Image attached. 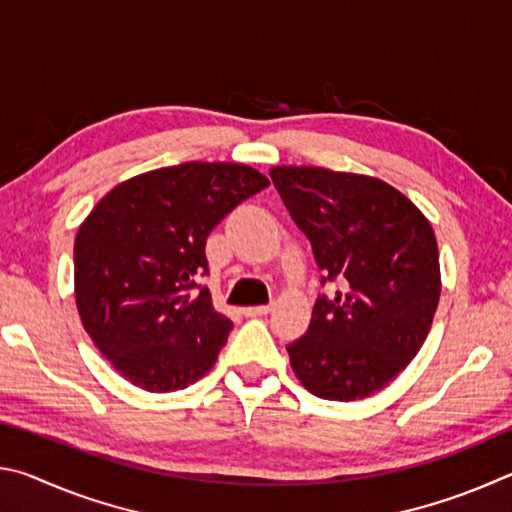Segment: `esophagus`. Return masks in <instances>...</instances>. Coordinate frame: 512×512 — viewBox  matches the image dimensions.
<instances>
[{
    "instance_id": "1",
    "label": "esophagus",
    "mask_w": 512,
    "mask_h": 512,
    "mask_svg": "<svg viewBox=\"0 0 512 512\" xmlns=\"http://www.w3.org/2000/svg\"><path fill=\"white\" fill-rule=\"evenodd\" d=\"M273 309V305H257V307H246L244 309V316L248 318H257V316H266L268 311Z\"/></svg>"
}]
</instances>
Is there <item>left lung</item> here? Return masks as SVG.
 Wrapping results in <instances>:
<instances>
[{"label": "left lung", "mask_w": 512, "mask_h": 512, "mask_svg": "<svg viewBox=\"0 0 512 512\" xmlns=\"http://www.w3.org/2000/svg\"><path fill=\"white\" fill-rule=\"evenodd\" d=\"M273 185L305 232L323 284L307 334L287 345L300 384L354 402L391 384L427 339L440 298L431 223L400 189L361 173L273 167Z\"/></svg>", "instance_id": "obj_1"}]
</instances>
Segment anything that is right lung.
Returning <instances> with one entry per match:
<instances>
[{"instance_id": "1", "label": "right lung", "mask_w": 512, "mask_h": 512, "mask_svg": "<svg viewBox=\"0 0 512 512\" xmlns=\"http://www.w3.org/2000/svg\"><path fill=\"white\" fill-rule=\"evenodd\" d=\"M268 187L237 162H183L124 180L74 241L81 323L112 368L149 393L187 388L214 366L232 320L198 287L205 241L230 210Z\"/></svg>"}]
</instances>
